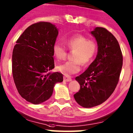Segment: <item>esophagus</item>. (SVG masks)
<instances>
[{"label":"esophagus","mask_w":133,"mask_h":133,"mask_svg":"<svg viewBox=\"0 0 133 133\" xmlns=\"http://www.w3.org/2000/svg\"><path fill=\"white\" fill-rule=\"evenodd\" d=\"M63 78H64V81H65V82H70L72 80V78L70 76H66V75L64 76V77H63Z\"/></svg>","instance_id":"obj_1"}]
</instances>
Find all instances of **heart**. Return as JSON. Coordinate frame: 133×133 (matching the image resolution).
Masks as SVG:
<instances>
[{"label":"heart","instance_id":"obj_1","mask_svg":"<svg viewBox=\"0 0 133 133\" xmlns=\"http://www.w3.org/2000/svg\"><path fill=\"white\" fill-rule=\"evenodd\" d=\"M64 43L68 48L74 52L72 56L73 60L57 66V70L63 75L68 76L78 72L81 69L82 63L85 66L88 65L93 61L97 54L96 41L81 34H76L69 37ZM53 53L58 60H63L66 57V49L59 43L53 45Z\"/></svg>","mask_w":133,"mask_h":133}]
</instances>
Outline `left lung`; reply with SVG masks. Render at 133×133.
I'll return each mask as SVG.
<instances>
[{
  "label": "left lung",
  "instance_id": "8db88e82",
  "mask_svg": "<svg viewBox=\"0 0 133 133\" xmlns=\"http://www.w3.org/2000/svg\"><path fill=\"white\" fill-rule=\"evenodd\" d=\"M91 34L97 43V54L89 67L76 80L80 90L74 95L82 107L90 108L106 101L115 90L123 66V55L117 39L104 28L97 27Z\"/></svg>",
  "mask_w": 133,
  "mask_h": 133
}]
</instances>
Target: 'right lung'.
I'll return each mask as SVG.
<instances>
[{"mask_svg": "<svg viewBox=\"0 0 133 133\" xmlns=\"http://www.w3.org/2000/svg\"><path fill=\"white\" fill-rule=\"evenodd\" d=\"M58 31L50 22L29 26L16 41L12 52V75L19 95L33 104L45 102L52 96L61 73L48 72L55 67L53 46Z\"/></svg>", "mask_w": 133, "mask_h": 133, "instance_id": "add662e5", "label": "right lung"}]
</instances>
